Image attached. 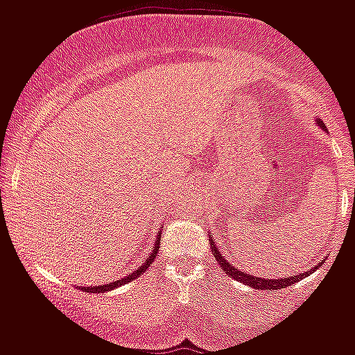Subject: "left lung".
I'll use <instances>...</instances> for the list:
<instances>
[{"label":"left lung","mask_w":355,"mask_h":355,"mask_svg":"<svg viewBox=\"0 0 355 355\" xmlns=\"http://www.w3.org/2000/svg\"><path fill=\"white\" fill-rule=\"evenodd\" d=\"M317 125H319V127H322V128H326V125L320 121V119H317ZM210 247H211V252H214V258L217 259V263L221 265L223 270H225L228 276H232V278L239 280L241 284L254 287V289H263V291H265V289H269V291H275V289H284V287H289L291 284H295V282L302 280L304 276L311 275V269H309V270H306V272H302V275L289 276V278H278V280H272V278H270V280H267V278H256L254 275H247L245 270L236 269L234 265L228 263V259H225V256L219 252V248H217L216 241H211ZM319 265H317V267H319ZM317 267H313V270L317 269Z\"/></svg>","instance_id":"1"}]
</instances>
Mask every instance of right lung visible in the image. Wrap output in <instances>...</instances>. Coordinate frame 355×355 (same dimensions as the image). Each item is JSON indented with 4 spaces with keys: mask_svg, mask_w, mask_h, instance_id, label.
I'll return each mask as SVG.
<instances>
[{
    "mask_svg": "<svg viewBox=\"0 0 355 355\" xmlns=\"http://www.w3.org/2000/svg\"><path fill=\"white\" fill-rule=\"evenodd\" d=\"M158 239H160V237H158ZM158 241H156V245L155 247H153V252H150V256L147 259H145V263L141 265V267H138V269L134 270L132 275H128L127 278H121V280H116V282H110V284H105V286H94V287H80V289H83V291H86V293H105V291H112V289H116V287H119V286H123V284H127V282H130V280H134V278H138V276H141L145 272V270H147V267H149L150 263H153V261H155V258H156V254H158Z\"/></svg>",
    "mask_w": 355,
    "mask_h": 355,
    "instance_id": "right-lung-1",
    "label": "right lung"
}]
</instances>
